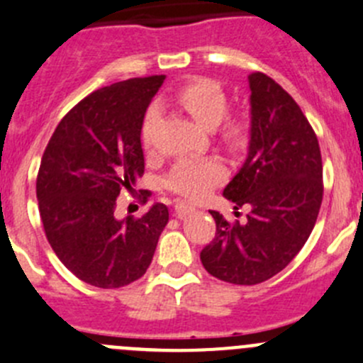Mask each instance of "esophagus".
Listing matches in <instances>:
<instances>
[{
    "label": "esophagus",
    "mask_w": 363,
    "mask_h": 363,
    "mask_svg": "<svg viewBox=\"0 0 363 363\" xmlns=\"http://www.w3.org/2000/svg\"><path fill=\"white\" fill-rule=\"evenodd\" d=\"M193 211H195V206H191V203H186V202L175 203V216L177 218H184L186 214L193 213Z\"/></svg>",
    "instance_id": "1"
}]
</instances>
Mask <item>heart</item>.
Instances as JSON below:
<instances>
[{
  "instance_id": "b5f03b06",
  "label": "heart",
  "mask_w": 363,
  "mask_h": 363,
  "mask_svg": "<svg viewBox=\"0 0 363 363\" xmlns=\"http://www.w3.org/2000/svg\"><path fill=\"white\" fill-rule=\"evenodd\" d=\"M170 101L186 111L200 128L213 131L228 111V99L223 88L213 79L196 77L181 84L172 92ZM160 118L157 106H150L143 117L142 142L145 147L152 143L154 128ZM220 138L230 150H242L248 143V125L242 121H228L221 125ZM225 168L216 160L181 161L172 168L167 177V188L186 200H200L211 188L220 184Z\"/></svg>"
}]
</instances>
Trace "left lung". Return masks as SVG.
Returning <instances> with one entry per match:
<instances>
[{"mask_svg": "<svg viewBox=\"0 0 363 363\" xmlns=\"http://www.w3.org/2000/svg\"><path fill=\"white\" fill-rule=\"evenodd\" d=\"M250 140L246 160L223 189L245 223L218 211L216 235L200 253L203 267L235 286L266 282L303 248L323 202L318 138L293 97L262 72L248 76Z\"/></svg>", "mask_w": 363, "mask_h": 363, "instance_id": "left-lung-1", "label": "left lung"}]
</instances>
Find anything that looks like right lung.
Masks as SVG:
<instances>
[{"label": "right lung", "mask_w": 363, "mask_h": 363, "mask_svg": "<svg viewBox=\"0 0 363 363\" xmlns=\"http://www.w3.org/2000/svg\"><path fill=\"white\" fill-rule=\"evenodd\" d=\"M163 81L133 77L90 94L62 118L42 156L37 200L49 245L77 279L101 289L145 275L168 223L163 203L138 220L115 218L121 189L133 191L145 168L143 117Z\"/></svg>", "instance_id": "1"}]
</instances>
